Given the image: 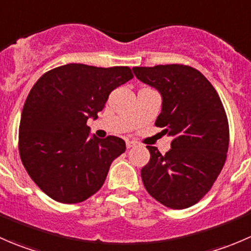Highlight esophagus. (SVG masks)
Instances as JSON below:
<instances>
[{
	"label": "esophagus",
	"instance_id": "34e87169",
	"mask_svg": "<svg viewBox=\"0 0 251 251\" xmlns=\"http://www.w3.org/2000/svg\"><path fill=\"white\" fill-rule=\"evenodd\" d=\"M136 146L135 141H126V148H132V147Z\"/></svg>",
	"mask_w": 251,
	"mask_h": 251
}]
</instances>
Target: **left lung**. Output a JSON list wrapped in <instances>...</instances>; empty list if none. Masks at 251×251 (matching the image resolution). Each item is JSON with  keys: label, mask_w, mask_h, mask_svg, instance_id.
I'll use <instances>...</instances> for the list:
<instances>
[{"label": "left lung", "mask_w": 251, "mask_h": 251, "mask_svg": "<svg viewBox=\"0 0 251 251\" xmlns=\"http://www.w3.org/2000/svg\"><path fill=\"white\" fill-rule=\"evenodd\" d=\"M136 77L156 88L163 108L155 121L173 137L165 155L148 146L151 159L141 170L147 192L170 209L197 204L211 189L227 158L229 128L214 86L188 65L135 67Z\"/></svg>", "instance_id": "left-lung-1"}]
</instances>
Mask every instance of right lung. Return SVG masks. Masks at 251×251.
Instances as JSON below:
<instances>
[{"instance_id":"right-lung-1","label":"right lung","mask_w":251,"mask_h":251,"mask_svg":"<svg viewBox=\"0 0 251 251\" xmlns=\"http://www.w3.org/2000/svg\"><path fill=\"white\" fill-rule=\"evenodd\" d=\"M133 77L128 67L62 65L32 86L22 111L19 154L32 181L53 201L76 204L103 186L110 164L125 151L115 136L90 138L114 88Z\"/></svg>"}]
</instances>
